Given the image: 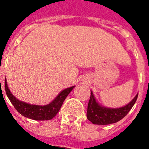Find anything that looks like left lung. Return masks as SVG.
Here are the masks:
<instances>
[{"label": "left lung", "mask_w": 149, "mask_h": 149, "mask_svg": "<svg viewBox=\"0 0 149 149\" xmlns=\"http://www.w3.org/2000/svg\"><path fill=\"white\" fill-rule=\"evenodd\" d=\"M138 95L139 94H137L129 104L123 107L107 108L100 106L94 98L93 93L91 92L86 112L87 119L94 125H106L118 122L123 118H125L132 108V107L134 106L138 98Z\"/></svg>", "instance_id": "1"}]
</instances>
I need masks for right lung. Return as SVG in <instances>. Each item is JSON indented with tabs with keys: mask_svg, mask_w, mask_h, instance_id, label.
Returning a JSON list of instances; mask_svg holds the SVG:
<instances>
[{
	"mask_svg": "<svg viewBox=\"0 0 149 149\" xmlns=\"http://www.w3.org/2000/svg\"><path fill=\"white\" fill-rule=\"evenodd\" d=\"M4 86H5V91L8 97L9 98L13 106L15 107V108L24 117L37 120H47L52 119L60 110L63 101L65 100L68 94L72 91L74 87V86H71L70 88L63 90L56 97V99L49 104L45 106H39V105L27 104L16 99L9 91L6 79L4 80Z\"/></svg>",
	"mask_w": 149,
	"mask_h": 149,
	"instance_id": "right-lung-1",
	"label": "right lung"
}]
</instances>
